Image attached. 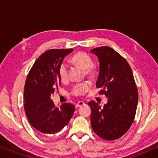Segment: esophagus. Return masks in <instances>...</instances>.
<instances>
[{"instance_id":"obj_1","label":"esophagus","mask_w":158,"mask_h":158,"mask_svg":"<svg viewBox=\"0 0 158 158\" xmlns=\"http://www.w3.org/2000/svg\"><path fill=\"white\" fill-rule=\"evenodd\" d=\"M85 103L84 102H82V101H79V102H78L77 104H76V107L77 108H79V107H81L83 106H85Z\"/></svg>"}]
</instances>
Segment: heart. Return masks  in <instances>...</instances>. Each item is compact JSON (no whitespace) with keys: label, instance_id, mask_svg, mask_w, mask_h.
<instances>
[{"label":"heart","instance_id":"obj_1","mask_svg":"<svg viewBox=\"0 0 158 158\" xmlns=\"http://www.w3.org/2000/svg\"><path fill=\"white\" fill-rule=\"evenodd\" d=\"M72 61L78 66L85 69V73L88 76H92L94 73V69L92 66L93 60L87 53L84 52H78L71 58ZM58 74L61 80H66L68 77V68L65 63H62L58 68ZM90 88V84L87 81L78 83L75 85L71 90V94L75 96L84 95Z\"/></svg>","mask_w":158,"mask_h":158}]
</instances>
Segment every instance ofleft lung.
Listing matches in <instances>:
<instances>
[{
    "instance_id": "1",
    "label": "left lung",
    "mask_w": 158,
    "mask_h": 158,
    "mask_svg": "<svg viewBox=\"0 0 158 158\" xmlns=\"http://www.w3.org/2000/svg\"><path fill=\"white\" fill-rule=\"evenodd\" d=\"M90 52L100 64L96 87L108 98L103 108L94 101L88 103L92 128L103 139H117L127 133L135 117L138 92L133 73L127 60L110 47L94 48Z\"/></svg>"
}]
</instances>
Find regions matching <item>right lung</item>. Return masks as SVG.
I'll return each mask as SVG.
<instances>
[{"mask_svg": "<svg viewBox=\"0 0 158 158\" xmlns=\"http://www.w3.org/2000/svg\"><path fill=\"white\" fill-rule=\"evenodd\" d=\"M73 49H52L42 54L27 75L24 85V110L29 123L44 134H54L70 121L75 107L55 106L50 97L61 85L58 68Z\"/></svg>", "mask_w": 158, "mask_h": 158, "instance_id": "right-lung-1", "label": "right lung"}]
</instances>
